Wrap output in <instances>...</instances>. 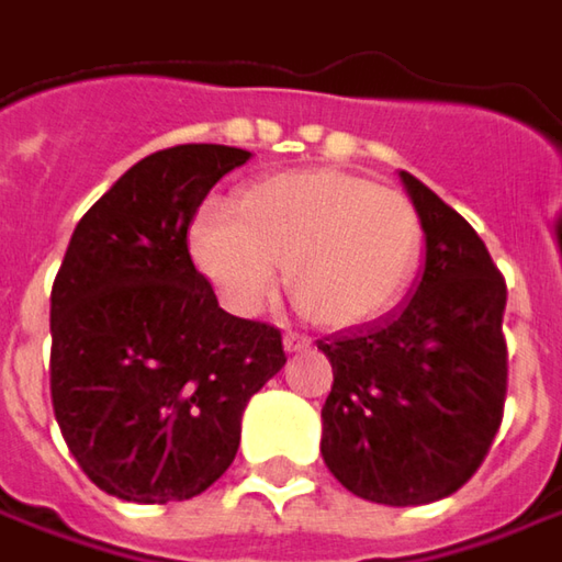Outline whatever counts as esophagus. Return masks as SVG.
Listing matches in <instances>:
<instances>
[{
    "mask_svg": "<svg viewBox=\"0 0 562 562\" xmlns=\"http://www.w3.org/2000/svg\"><path fill=\"white\" fill-rule=\"evenodd\" d=\"M282 346H285V352H305L307 346H311V339L302 336V333H295V329H289V333L282 336Z\"/></svg>",
    "mask_w": 562,
    "mask_h": 562,
    "instance_id": "esophagus-1",
    "label": "esophagus"
}]
</instances>
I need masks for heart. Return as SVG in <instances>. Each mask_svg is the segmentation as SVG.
Masks as SVG:
<instances>
[{
    "label": "heart",
    "mask_w": 562,
    "mask_h": 562,
    "mask_svg": "<svg viewBox=\"0 0 562 562\" xmlns=\"http://www.w3.org/2000/svg\"><path fill=\"white\" fill-rule=\"evenodd\" d=\"M188 251L238 317L273 302L285 267L292 299L311 321L358 327L403 295L422 251V223L400 191L305 169L248 184L235 210L204 204L191 220Z\"/></svg>",
    "instance_id": "b5f03b06"
}]
</instances>
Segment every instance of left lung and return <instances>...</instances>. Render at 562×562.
<instances>
[{"mask_svg":"<svg viewBox=\"0 0 562 562\" xmlns=\"http://www.w3.org/2000/svg\"><path fill=\"white\" fill-rule=\"evenodd\" d=\"M425 229V273L400 311L333 333L321 452L355 497L422 506L456 494L491 450L506 403V282L477 233L400 172Z\"/></svg>","mask_w":562,"mask_h":562,"instance_id":"1","label":"left lung"}]
</instances>
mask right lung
Wrapping results in <instances>:
<instances>
[{
    "mask_svg": "<svg viewBox=\"0 0 562 562\" xmlns=\"http://www.w3.org/2000/svg\"><path fill=\"white\" fill-rule=\"evenodd\" d=\"M248 150L179 144L135 162L87 210L49 295V393L100 491L169 503L233 465L241 412L285 364L282 333L233 317L188 251L207 191Z\"/></svg>",
    "mask_w": 562,
    "mask_h": 562,
    "instance_id": "right-lung-1",
    "label": "right lung"
}]
</instances>
